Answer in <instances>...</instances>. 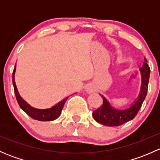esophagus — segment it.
Wrapping results in <instances>:
<instances>
[{"instance_id": "obj_1", "label": "esophagus", "mask_w": 160, "mask_h": 160, "mask_svg": "<svg viewBox=\"0 0 160 160\" xmlns=\"http://www.w3.org/2000/svg\"><path fill=\"white\" fill-rule=\"evenodd\" d=\"M86 89H87V91H88V93H91V92H92V88H91V87H90V86L88 87V88H87Z\"/></svg>"}]
</instances>
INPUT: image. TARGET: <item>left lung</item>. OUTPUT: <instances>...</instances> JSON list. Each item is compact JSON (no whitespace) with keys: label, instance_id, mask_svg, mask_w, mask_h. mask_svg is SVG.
Masks as SVG:
<instances>
[{"label":"left lung","instance_id":"8db88e82","mask_svg":"<svg viewBox=\"0 0 160 160\" xmlns=\"http://www.w3.org/2000/svg\"><path fill=\"white\" fill-rule=\"evenodd\" d=\"M142 67L139 69L142 77V85L139 94L133 104L128 108L117 109L111 105L109 101L103 98V104L97 110L93 111V117L96 122L106 126H119L132 120L141 108L142 104L147 94L150 69L145 58Z\"/></svg>","mask_w":160,"mask_h":160}]
</instances>
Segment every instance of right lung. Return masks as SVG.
Segmentation results:
<instances>
[{
	"instance_id": "1",
	"label": "right lung",
	"mask_w": 160,
	"mask_h": 160,
	"mask_svg": "<svg viewBox=\"0 0 160 160\" xmlns=\"http://www.w3.org/2000/svg\"><path fill=\"white\" fill-rule=\"evenodd\" d=\"M16 71V64L14 67V71H13L12 74V82L13 86H14V93H15L16 99H17L18 103L19 106L28 115H29L31 118H32L35 120L42 121V122H47V121H53L59 118L61 112H62V108H63L64 104L68 99L69 97L64 98L63 100L59 101L56 104H55L52 107L46 109H38L32 107L30 104H28L22 97L19 94L18 91V88L16 87L15 80H14V74H15Z\"/></svg>"
}]
</instances>
